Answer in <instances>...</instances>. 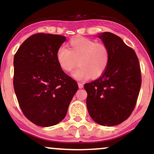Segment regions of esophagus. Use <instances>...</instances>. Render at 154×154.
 <instances>
[{
    "label": "esophagus",
    "mask_w": 154,
    "mask_h": 154,
    "mask_svg": "<svg viewBox=\"0 0 154 154\" xmlns=\"http://www.w3.org/2000/svg\"><path fill=\"white\" fill-rule=\"evenodd\" d=\"M78 87L79 89L83 88V84H82V83H80V82H78Z\"/></svg>",
    "instance_id": "34e87169"
}]
</instances>
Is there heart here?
Returning <instances> with one entry per match:
<instances>
[{
  "instance_id": "b5f03b06",
  "label": "heart",
  "mask_w": 154,
  "mask_h": 154,
  "mask_svg": "<svg viewBox=\"0 0 154 154\" xmlns=\"http://www.w3.org/2000/svg\"><path fill=\"white\" fill-rule=\"evenodd\" d=\"M67 48L59 47L57 50L56 59L59 67L66 72H71L77 80L97 79L104 73L110 62V51L105 44L83 36L72 38Z\"/></svg>"
}]
</instances>
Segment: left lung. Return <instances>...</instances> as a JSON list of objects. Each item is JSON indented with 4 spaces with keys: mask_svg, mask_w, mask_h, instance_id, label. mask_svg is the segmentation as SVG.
Wrapping results in <instances>:
<instances>
[{
    "mask_svg": "<svg viewBox=\"0 0 154 154\" xmlns=\"http://www.w3.org/2000/svg\"><path fill=\"white\" fill-rule=\"evenodd\" d=\"M97 37L108 48L110 62L100 78L84 85L87 107L96 123L113 126L126 120L136 106L141 85L139 62L117 35L103 32Z\"/></svg>",
    "mask_w": 154,
    "mask_h": 154,
    "instance_id": "left-lung-1",
    "label": "left lung"
}]
</instances>
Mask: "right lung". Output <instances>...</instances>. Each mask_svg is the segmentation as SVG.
I'll list each match as a JSON object with an SVG mask.
<instances>
[{
    "instance_id": "add662e5",
    "label": "right lung",
    "mask_w": 154,
    "mask_h": 154,
    "mask_svg": "<svg viewBox=\"0 0 154 154\" xmlns=\"http://www.w3.org/2000/svg\"><path fill=\"white\" fill-rule=\"evenodd\" d=\"M66 41L57 34H34L14 56V87L24 116L35 125L49 127L66 116L77 82L59 67L57 50Z\"/></svg>"
}]
</instances>
